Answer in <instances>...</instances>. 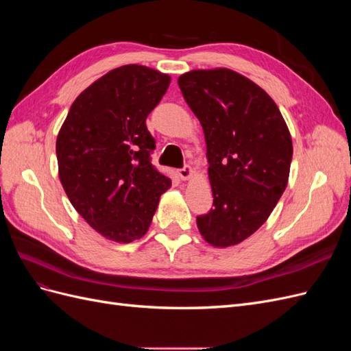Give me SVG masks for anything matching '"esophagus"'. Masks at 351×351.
<instances>
[{"label":"esophagus","mask_w":351,"mask_h":351,"mask_svg":"<svg viewBox=\"0 0 351 351\" xmlns=\"http://www.w3.org/2000/svg\"><path fill=\"white\" fill-rule=\"evenodd\" d=\"M178 177L182 178V180H189L190 177L193 176V169H192V167L190 165H186L184 168H182V169H178Z\"/></svg>","instance_id":"34e87169"}]
</instances>
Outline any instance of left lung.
Returning <instances> with one entry per match:
<instances>
[{"mask_svg":"<svg viewBox=\"0 0 351 351\" xmlns=\"http://www.w3.org/2000/svg\"><path fill=\"white\" fill-rule=\"evenodd\" d=\"M178 86L205 133L214 196L197 228L212 246H234L268 219L289 183V127L269 95L237 71L192 70Z\"/></svg>","mask_w":351,"mask_h":351,"instance_id":"1","label":"left lung"}]
</instances>
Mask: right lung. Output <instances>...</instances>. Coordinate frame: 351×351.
Returning a JSON list of instances; mask_svg holds the SVG:
<instances>
[{
	"label": "right lung",
	"mask_w": 351,
	"mask_h": 351,
	"mask_svg": "<svg viewBox=\"0 0 351 351\" xmlns=\"http://www.w3.org/2000/svg\"><path fill=\"white\" fill-rule=\"evenodd\" d=\"M171 77L139 64L104 74L71 104L57 136L60 182L71 205L105 239L146 234L171 180L151 164L146 117Z\"/></svg>",
	"instance_id": "1"
}]
</instances>
